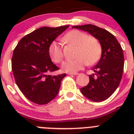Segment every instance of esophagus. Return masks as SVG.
Returning <instances> with one entry per match:
<instances>
[{
	"label": "esophagus",
	"instance_id": "esophagus-1",
	"mask_svg": "<svg viewBox=\"0 0 134 134\" xmlns=\"http://www.w3.org/2000/svg\"><path fill=\"white\" fill-rule=\"evenodd\" d=\"M68 75H77L78 73L77 72H68Z\"/></svg>",
	"mask_w": 134,
	"mask_h": 134
}]
</instances>
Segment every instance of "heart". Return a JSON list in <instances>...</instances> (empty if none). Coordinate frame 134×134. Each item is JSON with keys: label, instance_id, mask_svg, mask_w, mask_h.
I'll return each mask as SVG.
<instances>
[{"label": "heart", "instance_id": "1", "mask_svg": "<svg viewBox=\"0 0 134 134\" xmlns=\"http://www.w3.org/2000/svg\"><path fill=\"white\" fill-rule=\"evenodd\" d=\"M64 42L76 46L74 60L64 62L62 68L65 72H75L86 64L92 65L99 60L101 54V46L97 38L88 36L86 33L79 30L68 32L63 38ZM48 53L53 62L60 63L64 59L62 45L57 41H52L48 48Z\"/></svg>", "mask_w": 134, "mask_h": 134}]
</instances>
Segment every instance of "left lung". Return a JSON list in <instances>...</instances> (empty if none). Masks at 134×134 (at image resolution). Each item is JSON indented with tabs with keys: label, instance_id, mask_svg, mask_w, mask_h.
I'll use <instances>...</instances> for the list:
<instances>
[{
	"label": "left lung",
	"instance_id": "8db88e82",
	"mask_svg": "<svg viewBox=\"0 0 134 134\" xmlns=\"http://www.w3.org/2000/svg\"><path fill=\"white\" fill-rule=\"evenodd\" d=\"M72 28L88 32L97 39L102 48L100 60L89 75V83L80 88L90 100L100 102L108 99L118 88L123 75L124 56L120 43L108 31L94 25L73 26Z\"/></svg>",
	"mask_w": 134,
	"mask_h": 134
}]
</instances>
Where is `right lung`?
<instances>
[{"label":"right lung","instance_id":"obj_1","mask_svg":"<svg viewBox=\"0 0 134 134\" xmlns=\"http://www.w3.org/2000/svg\"><path fill=\"white\" fill-rule=\"evenodd\" d=\"M69 25L43 27L21 39L14 49L12 71L16 85L30 101L46 105L59 92L66 74L49 75L60 68L51 60L49 46Z\"/></svg>","mask_w":134,"mask_h":134}]
</instances>
